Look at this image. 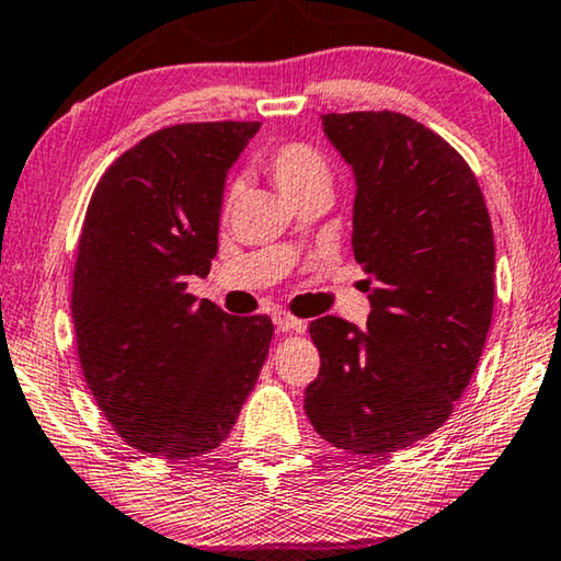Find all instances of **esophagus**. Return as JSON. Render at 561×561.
Here are the masks:
<instances>
[{
  "mask_svg": "<svg viewBox=\"0 0 561 561\" xmlns=\"http://www.w3.org/2000/svg\"><path fill=\"white\" fill-rule=\"evenodd\" d=\"M272 319H274V324H277L279 332H305L307 329L305 319H297L287 312H274Z\"/></svg>",
  "mask_w": 561,
  "mask_h": 561,
  "instance_id": "esophagus-1",
  "label": "esophagus"
}]
</instances>
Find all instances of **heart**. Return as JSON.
<instances>
[{"mask_svg":"<svg viewBox=\"0 0 561 561\" xmlns=\"http://www.w3.org/2000/svg\"><path fill=\"white\" fill-rule=\"evenodd\" d=\"M256 162L264 169V174L277 184V190L297 202L301 194L317 186H329L332 182V172L324 154L305 141H284V145L270 147L260 152ZM234 192L227 194V207L232 204Z\"/></svg>","mask_w":561,"mask_h":561,"instance_id":"1","label":"heart"}]
</instances>
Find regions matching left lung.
Here are the masks:
<instances>
[{
  "label": "left lung",
  "mask_w": 561,
  "mask_h": 561,
  "mask_svg": "<svg viewBox=\"0 0 561 561\" xmlns=\"http://www.w3.org/2000/svg\"><path fill=\"white\" fill-rule=\"evenodd\" d=\"M352 167V247L367 329L309 324L322 367L305 412L336 449L385 457L449 420L482 357L494 307V234L472 169L397 112L322 114Z\"/></svg>",
  "instance_id": "1"
}]
</instances>
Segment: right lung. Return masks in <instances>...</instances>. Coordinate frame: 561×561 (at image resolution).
I'll return each instance as SVG.
<instances>
[{
    "label": "right lung",
    "mask_w": 561,
    "mask_h": 561,
    "mask_svg": "<svg viewBox=\"0 0 561 561\" xmlns=\"http://www.w3.org/2000/svg\"><path fill=\"white\" fill-rule=\"evenodd\" d=\"M260 122L159 129L106 169L87 207L72 319L89 389L139 451L192 459L229 437L272 319L186 295L217 256L227 174Z\"/></svg>",
    "instance_id": "1"
}]
</instances>
